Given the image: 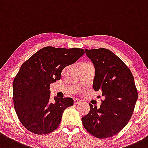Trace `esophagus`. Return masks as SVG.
Returning a JSON list of instances; mask_svg holds the SVG:
<instances>
[{
	"label": "esophagus",
	"instance_id": "esophagus-1",
	"mask_svg": "<svg viewBox=\"0 0 148 148\" xmlns=\"http://www.w3.org/2000/svg\"><path fill=\"white\" fill-rule=\"evenodd\" d=\"M74 104H75V105H77V104L81 103L82 101H81L78 99H74Z\"/></svg>",
	"mask_w": 148,
	"mask_h": 148
}]
</instances>
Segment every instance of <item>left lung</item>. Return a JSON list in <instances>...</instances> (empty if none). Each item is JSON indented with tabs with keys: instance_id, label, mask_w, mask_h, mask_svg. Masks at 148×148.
<instances>
[{
	"instance_id": "1",
	"label": "left lung",
	"mask_w": 148,
	"mask_h": 148,
	"mask_svg": "<svg viewBox=\"0 0 148 148\" xmlns=\"http://www.w3.org/2000/svg\"><path fill=\"white\" fill-rule=\"evenodd\" d=\"M94 65L93 87L105 97L100 108L89 103L90 111L82 118L87 131L98 138L118 134L130 121L138 99V91L130 69L118 56L105 48L85 49Z\"/></svg>"
}]
</instances>
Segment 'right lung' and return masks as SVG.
<instances>
[{"instance_id":"1","label":"right lung","mask_w":148,"mask_h":148,"mask_svg":"<svg viewBox=\"0 0 148 148\" xmlns=\"http://www.w3.org/2000/svg\"><path fill=\"white\" fill-rule=\"evenodd\" d=\"M84 54L80 48L48 46L37 51L22 64L13 80V103L20 121L27 130L37 135L54 131L62 113L73 106L71 98L49 101V85L61 79L62 70Z\"/></svg>"}]
</instances>
